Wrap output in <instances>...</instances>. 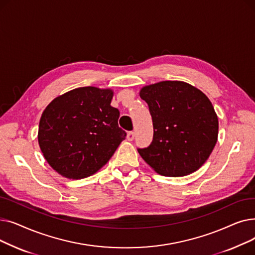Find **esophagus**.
Here are the masks:
<instances>
[{"instance_id":"1","label":"esophagus","mask_w":255,"mask_h":255,"mask_svg":"<svg viewBox=\"0 0 255 255\" xmlns=\"http://www.w3.org/2000/svg\"><path fill=\"white\" fill-rule=\"evenodd\" d=\"M134 137H135V134H134V132H133V131H129V132L127 133V139H128V140L132 141L133 139H134Z\"/></svg>"}]
</instances>
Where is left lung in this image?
I'll return each instance as SVG.
<instances>
[{
  "label": "left lung",
  "instance_id": "obj_1",
  "mask_svg": "<svg viewBox=\"0 0 255 255\" xmlns=\"http://www.w3.org/2000/svg\"><path fill=\"white\" fill-rule=\"evenodd\" d=\"M154 135L148 148L137 149L156 172L184 177L197 170L211 155L218 137V118L205 94L193 86L165 80L143 87Z\"/></svg>",
  "mask_w": 255,
  "mask_h": 255
}]
</instances>
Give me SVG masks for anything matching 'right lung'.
<instances>
[{
	"mask_svg": "<svg viewBox=\"0 0 255 255\" xmlns=\"http://www.w3.org/2000/svg\"><path fill=\"white\" fill-rule=\"evenodd\" d=\"M110 89L83 87L53 99L39 123L38 142L48 164L68 179H83L112 158L126 132Z\"/></svg>",
	"mask_w": 255,
	"mask_h": 255,
	"instance_id": "obj_1",
	"label": "right lung"
}]
</instances>
